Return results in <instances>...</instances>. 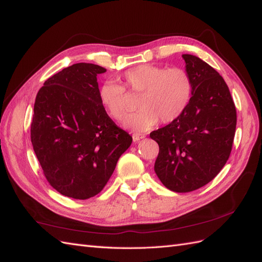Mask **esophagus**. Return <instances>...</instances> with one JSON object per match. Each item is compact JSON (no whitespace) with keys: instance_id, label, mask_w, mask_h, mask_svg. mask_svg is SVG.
Here are the masks:
<instances>
[{"instance_id":"1","label":"esophagus","mask_w":262,"mask_h":262,"mask_svg":"<svg viewBox=\"0 0 262 262\" xmlns=\"http://www.w3.org/2000/svg\"><path fill=\"white\" fill-rule=\"evenodd\" d=\"M144 138V136L143 135H139V134H133V141L134 142H138V141H141V139H143Z\"/></svg>"}]
</instances>
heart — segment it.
<instances>
[{
    "label": "heart",
    "instance_id": "heart-1",
    "mask_svg": "<svg viewBox=\"0 0 262 262\" xmlns=\"http://www.w3.org/2000/svg\"><path fill=\"white\" fill-rule=\"evenodd\" d=\"M130 95L143 94L138 109L124 121L126 128L147 132L161 120L171 124L178 120L190 105L193 82L188 72L182 68H169L154 64H139L126 70L121 84L107 81L99 89V99L114 120H121L129 111Z\"/></svg>",
    "mask_w": 262,
    "mask_h": 262
}]
</instances>
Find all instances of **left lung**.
<instances>
[{"mask_svg":"<svg viewBox=\"0 0 262 262\" xmlns=\"http://www.w3.org/2000/svg\"><path fill=\"white\" fill-rule=\"evenodd\" d=\"M193 95L184 114L151 132L159 144L154 171L168 190L192 192L208 184L226 165L236 126V112L224 79L203 60L183 54Z\"/></svg>","mask_w":262,"mask_h":262,"instance_id":"left-lung-1","label":"left lung"}]
</instances>
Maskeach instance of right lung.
Here are the masks:
<instances>
[{"label": "right lung", "instance_id": "right-lung-1", "mask_svg": "<svg viewBox=\"0 0 262 262\" xmlns=\"http://www.w3.org/2000/svg\"><path fill=\"white\" fill-rule=\"evenodd\" d=\"M94 63H75L45 81L36 95L31 142L50 185L64 196L97 195L133 138L114 123L99 99Z\"/></svg>", "mask_w": 262, "mask_h": 262}]
</instances>
